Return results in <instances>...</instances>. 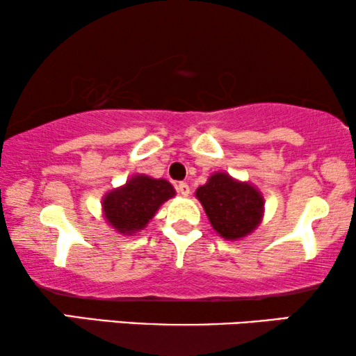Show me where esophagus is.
I'll return each mask as SVG.
<instances>
[{
  "instance_id": "esophagus-1",
  "label": "esophagus",
  "mask_w": 356,
  "mask_h": 356,
  "mask_svg": "<svg viewBox=\"0 0 356 356\" xmlns=\"http://www.w3.org/2000/svg\"><path fill=\"white\" fill-rule=\"evenodd\" d=\"M177 191L181 194V196H189V193H191V189H189L188 183H178L177 184Z\"/></svg>"
}]
</instances>
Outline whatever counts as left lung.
<instances>
[{"mask_svg":"<svg viewBox=\"0 0 356 356\" xmlns=\"http://www.w3.org/2000/svg\"><path fill=\"white\" fill-rule=\"evenodd\" d=\"M196 197L201 201L211 225L225 240H240L261 223L264 199L250 183L233 179L230 175L213 173Z\"/></svg>","mask_w":356,"mask_h":356,"instance_id":"1","label":"left lung"}]
</instances>
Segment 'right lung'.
Returning a JSON list of instances; mask_svg holds the SVG:
<instances>
[{"label": "right lung", "mask_w": 356, "mask_h": 356, "mask_svg": "<svg viewBox=\"0 0 356 356\" xmlns=\"http://www.w3.org/2000/svg\"><path fill=\"white\" fill-rule=\"evenodd\" d=\"M175 196L167 179L136 175L124 186L106 193L102 202L106 222L123 235L143 230L165 201Z\"/></svg>", "instance_id": "obj_1"}]
</instances>
